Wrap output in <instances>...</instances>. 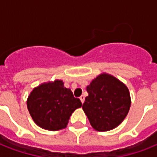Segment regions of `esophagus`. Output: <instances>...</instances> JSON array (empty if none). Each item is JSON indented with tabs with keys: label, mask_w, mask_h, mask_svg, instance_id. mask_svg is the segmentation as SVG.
Wrapping results in <instances>:
<instances>
[{
	"label": "esophagus",
	"mask_w": 157,
	"mask_h": 157,
	"mask_svg": "<svg viewBox=\"0 0 157 157\" xmlns=\"http://www.w3.org/2000/svg\"><path fill=\"white\" fill-rule=\"evenodd\" d=\"M80 99H81V103H83L84 102H85V96H84V95H81V97H80Z\"/></svg>",
	"instance_id": "esophagus-1"
}]
</instances>
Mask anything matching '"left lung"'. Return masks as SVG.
I'll return each instance as SVG.
<instances>
[{"label":"left lung","mask_w":157,"mask_h":157,"mask_svg":"<svg viewBox=\"0 0 157 157\" xmlns=\"http://www.w3.org/2000/svg\"><path fill=\"white\" fill-rule=\"evenodd\" d=\"M89 95L82 108L94 129L108 131L118 126L129 112L131 101L126 86L103 73L86 87Z\"/></svg>","instance_id":"left-lung-1"}]
</instances>
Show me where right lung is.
<instances>
[{"label":"right lung","mask_w":157,"mask_h":157,"mask_svg":"<svg viewBox=\"0 0 157 157\" xmlns=\"http://www.w3.org/2000/svg\"><path fill=\"white\" fill-rule=\"evenodd\" d=\"M27 106L38 126L56 131L67 126L71 113L82 103L74 97L70 89L64 87L63 81L57 80L34 89L28 97Z\"/></svg>","instance_id":"add662e5"}]
</instances>
